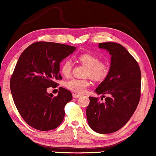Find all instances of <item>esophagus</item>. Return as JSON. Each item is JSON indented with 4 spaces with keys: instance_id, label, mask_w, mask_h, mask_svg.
I'll list each match as a JSON object with an SVG mask.
<instances>
[{
    "instance_id": "obj_1",
    "label": "esophagus",
    "mask_w": 156,
    "mask_h": 156,
    "mask_svg": "<svg viewBox=\"0 0 156 156\" xmlns=\"http://www.w3.org/2000/svg\"><path fill=\"white\" fill-rule=\"evenodd\" d=\"M73 98H76V99H78V98H79V97H80V95H79V94H75V93H73Z\"/></svg>"
}]
</instances>
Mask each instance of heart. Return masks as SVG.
<instances>
[{
	"label": "heart",
	"mask_w": 156,
	"mask_h": 156,
	"mask_svg": "<svg viewBox=\"0 0 156 156\" xmlns=\"http://www.w3.org/2000/svg\"><path fill=\"white\" fill-rule=\"evenodd\" d=\"M78 60L81 63L87 66L86 75L90 76L96 80H102L107 76L108 68L106 64L99 62L97 56L91 53H84L78 57ZM72 63L70 59H65L61 64L60 70L62 75L69 76L71 74ZM90 85V81L87 79L73 78L65 83L67 89L78 94H82L85 92L87 87Z\"/></svg>",
	"instance_id": "heart-1"
}]
</instances>
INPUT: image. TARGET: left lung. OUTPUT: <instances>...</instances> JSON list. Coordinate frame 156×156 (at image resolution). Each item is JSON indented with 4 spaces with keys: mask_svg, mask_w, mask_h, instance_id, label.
<instances>
[{
    "mask_svg": "<svg viewBox=\"0 0 156 156\" xmlns=\"http://www.w3.org/2000/svg\"><path fill=\"white\" fill-rule=\"evenodd\" d=\"M99 48L111 55V66L106 77L94 91L103 97L108 96L104 102L90 97L86 115L94 132L110 134L122 128L137 107L141 75L137 62L120 44L106 42L99 43Z\"/></svg>",
    "mask_w": 156,
    "mask_h": 156,
    "instance_id": "left-lung-1",
    "label": "left lung"
}]
</instances>
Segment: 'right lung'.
Returning <instances> with one entry per match:
<instances>
[{
	"label": "right lung",
	"mask_w": 156,
	"mask_h": 156,
	"mask_svg": "<svg viewBox=\"0 0 156 156\" xmlns=\"http://www.w3.org/2000/svg\"><path fill=\"white\" fill-rule=\"evenodd\" d=\"M76 48L37 42L23 51L10 79L14 103L24 121L34 128L48 131L63 121L64 107L72 99L69 90L59 87L57 97L47 92L61 80L60 62Z\"/></svg>",
	"instance_id": "obj_1"
}]
</instances>
